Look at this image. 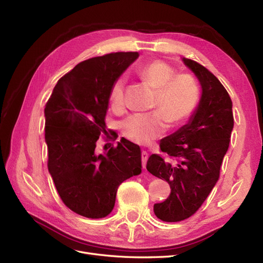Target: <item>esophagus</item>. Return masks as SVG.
Instances as JSON below:
<instances>
[{
  "mask_svg": "<svg viewBox=\"0 0 263 263\" xmlns=\"http://www.w3.org/2000/svg\"><path fill=\"white\" fill-rule=\"evenodd\" d=\"M148 153L146 150H142L141 151V162H142V168H146V163H147V160H148Z\"/></svg>",
  "mask_w": 263,
  "mask_h": 263,
  "instance_id": "34e87169",
  "label": "esophagus"
}]
</instances>
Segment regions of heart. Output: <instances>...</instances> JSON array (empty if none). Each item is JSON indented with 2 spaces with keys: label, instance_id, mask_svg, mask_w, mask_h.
Instances as JSON below:
<instances>
[{
  "label": "heart",
  "instance_id": "obj_1",
  "mask_svg": "<svg viewBox=\"0 0 263 263\" xmlns=\"http://www.w3.org/2000/svg\"><path fill=\"white\" fill-rule=\"evenodd\" d=\"M138 77L156 89L150 113H135L122 122L124 136L136 144L148 145L161 137L171 125L181 124L194 113L201 93L195 78L179 73L169 63L154 60L137 68ZM125 76H119L110 85L109 102L121 112L125 108Z\"/></svg>",
  "mask_w": 263,
  "mask_h": 263
}]
</instances>
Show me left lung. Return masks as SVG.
Returning a JSON list of instances; mask_svg holds the SVG:
<instances>
[{
    "instance_id": "1",
    "label": "left lung",
    "mask_w": 263,
    "mask_h": 263,
    "mask_svg": "<svg viewBox=\"0 0 263 263\" xmlns=\"http://www.w3.org/2000/svg\"><path fill=\"white\" fill-rule=\"evenodd\" d=\"M202 85V98L189 124L160 142L169 156L151 155L147 170L169 183L165 201L154 205L156 216L163 221H180L194 215L219 179L234 127L233 103L226 89L209 69L183 58Z\"/></svg>"
}]
</instances>
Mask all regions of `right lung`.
Segmentation results:
<instances>
[{
  "label": "right lung",
  "instance_id": "obj_1",
  "mask_svg": "<svg viewBox=\"0 0 263 263\" xmlns=\"http://www.w3.org/2000/svg\"><path fill=\"white\" fill-rule=\"evenodd\" d=\"M137 58V51H121L78 63L46 103L49 173L63 204L87 218L107 216L119 184L141 172L140 148L129 140L122 138L103 155L95 151L99 138L107 135L110 85ZM110 135L106 141L116 139Z\"/></svg>",
  "mask_w": 263,
  "mask_h": 263
}]
</instances>
